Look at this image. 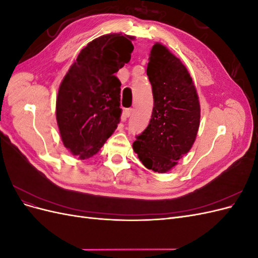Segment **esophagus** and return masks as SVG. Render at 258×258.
Wrapping results in <instances>:
<instances>
[{
    "instance_id": "1",
    "label": "esophagus",
    "mask_w": 258,
    "mask_h": 258,
    "mask_svg": "<svg viewBox=\"0 0 258 258\" xmlns=\"http://www.w3.org/2000/svg\"><path fill=\"white\" fill-rule=\"evenodd\" d=\"M132 111H134V110H132V108H126V110L123 111L124 117H126V118H127V117H130V115L132 114Z\"/></svg>"
}]
</instances>
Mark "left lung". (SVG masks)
I'll list each match as a JSON object with an SVG mask.
<instances>
[{
  "label": "left lung",
  "mask_w": 258,
  "mask_h": 258,
  "mask_svg": "<svg viewBox=\"0 0 258 258\" xmlns=\"http://www.w3.org/2000/svg\"><path fill=\"white\" fill-rule=\"evenodd\" d=\"M148 60L153 114L132 148L144 167L166 173L195 143L200 124L199 97L186 67L165 45L155 43Z\"/></svg>",
  "instance_id": "8db88e82"
}]
</instances>
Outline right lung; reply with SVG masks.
Returning a JSON list of instances; mask_svg holds the SVG:
<instances>
[{
  "mask_svg": "<svg viewBox=\"0 0 258 258\" xmlns=\"http://www.w3.org/2000/svg\"><path fill=\"white\" fill-rule=\"evenodd\" d=\"M134 36L110 33L81 50L62 80L56 118L62 143L80 159L96 155L120 121V86L115 76L134 51Z\"/></svg>",
  "mask_w": 258,
  "mask_h": 258,
  "instance_id": "obj_1",
  "label": "right lung"
}]
</instances>
